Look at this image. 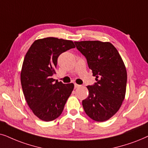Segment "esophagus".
I'll list each match as a JSON object with an SVG mask.
<instances>
[{
    "label": "esophagus",
    "instance_id": "obj_1",
    "mask_svg": "<svg viewBox=\"0 0 148 148\" xmlns=\"http://www.w3.org/2000/svg\"><path fill=\"white\" fill-rule=\"evenodd\" d=\"M80 84H74V87H75V88H78V87H80Z\"/></svg>",
    "mask_w": 148,
    "mask_h": 148
}]
</instances>
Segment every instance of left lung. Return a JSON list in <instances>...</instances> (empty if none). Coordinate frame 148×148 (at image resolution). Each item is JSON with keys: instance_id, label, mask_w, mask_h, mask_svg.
<instances>
[{"instance_id": "8db88e82", "label": "left lung", "mask_w": 148, "mask_h": 148, "mask_svg": "<svg viewBox=\"0 0 148 148\" xmlns=\"http://www.w3.org/2000/svg\"><path fill=\"white\" fill-rule=\"evenodd\" d=\"M85 57L95 80L88 85L89 94L82 101L84 112L98 122L108 121L119 111L125 97L127 74L117 49L110 42H74Z\"/></svg>"}]
</instances>
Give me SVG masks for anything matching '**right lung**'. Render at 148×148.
Masks as SVG:
<instances>
[{
  "mask_svg": "<svg viewBox=\"0 0 148 148\" xmlns=\"http://www.w3.org/2000/svg\"><path fill=\"white\" fill-rule=\"evenodd\" d=\"M75 48L71 40L48 37L35 40L25 55L21 83L29 107L38 119L51 121L60 116L74 89V84L54 80L58 58Z\"/></svg>",
  "mask_w": 148,
  "mask_h": 148,
  "instance_id": "add662e5",
  "label": "right lung"
}]
</instances>
